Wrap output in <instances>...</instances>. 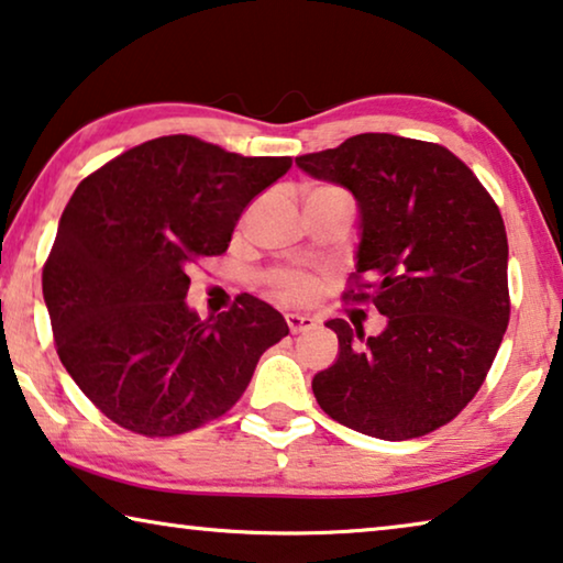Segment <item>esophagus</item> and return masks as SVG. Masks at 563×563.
Returning a JSON list of instances; mask_svg holds the SVG:
<instances>
[{"label":"esophagus","instance_id":"esophagus-1","mask_svg":"<svg viewBox=\"0 0 563 563\" xmlns=\"http://www.w3.org/2000/svg\"><path fill=\"white\" fill-rule=\"evenodd\" d=\"M287 324H289L291 335H297V332L312 330L317 320H314V317H309V314H287Z\"/></svg>","mask_w":563,"mask_h":563}]
</instances>
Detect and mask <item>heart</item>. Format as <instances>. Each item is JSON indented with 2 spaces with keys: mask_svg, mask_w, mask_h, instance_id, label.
<instances>
[{
  "mask_svg": "<svg viewBox=\"0 0 563 563\" xmlns=\"http://www.w3.org/2000/svg\"><path fill=\"white\" fill-rule=\"evenodd\" d=\"M264 282L268 295L282 301H291V305H305L317 295L314 276L299 272V268H274V272L266 274Z\"/></svg>",
  "mask_w": 563,
  "mask_h": 563,
  "instance_id": "obj_1",
  "label": "heart"
}]
</instances>
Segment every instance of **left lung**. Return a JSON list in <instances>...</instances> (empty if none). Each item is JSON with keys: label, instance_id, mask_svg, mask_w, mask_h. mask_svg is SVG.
Returning a JSON list of instances; mask_svg holds the SVG:
<instances>
[{"label": "left lung", "instance_id": "left-lung-1", "mask_svg": "<svg viewBox=\"0 0 563 563\" xmlns=\"http://www.w3.org/2000/svg\"><path fill=\"white\" fill-rule=\"evenodd\" d=\"M297 165L355 195L363 239L342 299L388 317L376 338L328 322L340 355L312 380L317 404L342 427L388 442L444 427L475 398L508 330L500 208L434 142L357 134Z\"/></svg>", "mask_w": 563, "mask_h": 563}]
</instances>
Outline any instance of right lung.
<instances>
[{
  "label": "right lung",
  "instance_id": "add662e5",
  "mask_svg": "<svg viewBox=\"0 0 563 563\" xmlns=\"http://www.w3.org/2000/svg\"><path fill=\"white\" fill-rule=\"evenodd\" d=\"M289 167L173 134L76 187L43 297L60 363L103 417L142 437L198 429L233 409L264 350L289 335L251 295L208 320L185 305L192 264L225 254L243 208Z\"/></svg>",
  "mask_w": 563,
  "mask_h": 563
}]
</instances>
